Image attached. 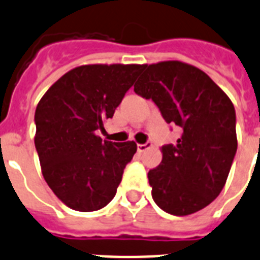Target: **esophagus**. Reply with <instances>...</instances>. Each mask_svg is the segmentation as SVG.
I'll return each instance as SVG.
<instances>
[{"mask_svg": "<svg viewBox=\"0 0 260 260\" xmlns=\"http://www.w3.org/2000/svg\"><path fill=\"white\" fill-rule=\"evenodd\" d=\"M150 143H145V145H138L137 146V150H138V153H145L146 150L150 147Z\"/></svg>", "mask_w": 260, "mask_h": 260, "instance_id": "34e87169", "label": "esophagus"}]
</instances>
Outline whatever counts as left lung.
<instances>
[{
	"instance_id": "left-lung-1",
	"label": "left lung",
	"mask_w": 260,
	"mask_h": 260,
	"mask_svg": "<svg viewBox=\"0 0 260 260\" xmlns=\"http://www.w3.org/2000/svg\"><path fill=\"white\" fill-rule=\"evenodd\" d=\"M134 91L181 127L177 145L162 146V162L149 171L154 202L171 215H190L220 194L237 154L233 102L206 73L179 61L143 66Z\"/></svg>"
}]
</instances>
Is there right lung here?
<instances>
[{"label": "right lung", "instance_id": "obj_1", "mask_svg": "<svg viewBox=\"0 0 260 260\" xmlns=\"http://www.w3.org/2000/svg\"><path fill=\"white\" fill-rule=\"evenodd\" d=\"M143 65H85L62 76L36 109V150L46 183L68 207L95 211L117 194L135 142L96 135Z\"/></svg>", "mask_w": 260, "mask_h": 260}]
</instances>
